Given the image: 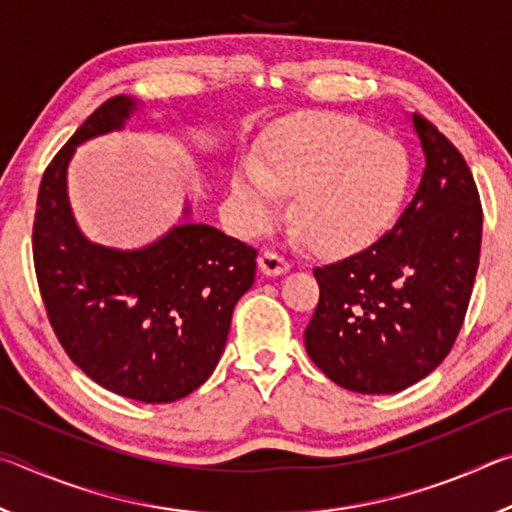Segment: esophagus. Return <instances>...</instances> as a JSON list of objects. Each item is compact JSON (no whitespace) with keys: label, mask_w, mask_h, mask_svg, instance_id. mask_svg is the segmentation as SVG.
<instances>
[{"label":"esophagus","mask_w":512,"mask_h":512,"mask_svg":"<svg viewBox=\"0 0 512 512\" xmlns=\"http://www.w3.org/2000/svg\"><path fill=\"white\" fill-rule=\"evenodd\" d=\"M259 268H262L264 275L275 277V275L287 273L289 268H291V264L282 255L273 253V250H264V253L259 255Z\"/></svg>","instance_id":"esophagus-1"}]
</instances>
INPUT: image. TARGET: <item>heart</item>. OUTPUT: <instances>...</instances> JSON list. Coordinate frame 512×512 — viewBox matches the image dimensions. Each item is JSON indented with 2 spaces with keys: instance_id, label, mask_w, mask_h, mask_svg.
<instances>
[{
  "instance_id": "b5f03b06",
  "label": "heart",
  "mask_w": 512,
  "mask_h": 512,
  "mask_svg": "<svg viewBox=\"0 0 512 512\" xmlns=\"http://www.w3.org/2000/svg\"><path fill=\"white\" fill-rule=\"evenodd\" d=\"M409 183L411 162L400 142L361 121L325 117L277 137L264 169L241 164L232 194L253 230L277 219L280 196L298 194L293 221L309 246L348 255L384 235Z\"/></svg>"
}]
</instances>
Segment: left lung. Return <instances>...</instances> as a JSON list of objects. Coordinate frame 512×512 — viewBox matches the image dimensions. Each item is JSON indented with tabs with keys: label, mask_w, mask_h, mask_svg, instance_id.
Masks as SVG:
<instances>
[{
	"label": "left lung",
	"mask_w": 512,
	"mask_h": 512,
	"mask_svg": "<svg viewBox=\"0 0 512 512\" xmlns=\"http://www.w3.org/2000/svg\"><path fill=\"white\" fill-rule=\"evenodd\" d=\"M422 180L375 244L314 268L318 307L305 348L325 375L363 395L397 393L436 370L470 305L481 253V201L456 146L420 115Z\"/></svg>",
	"instance_id": "1"
}]
</instances>
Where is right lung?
I'll return each instance as SVG.
<instances>
[{"mask_svg": "<svg viewBox=\"0 0 512 512\" xmlns=\"http://www.w3.org/2000/svg\"><path fill=\"white\" fill-rule=\"evenodd\" d=\"M140 101L108 99L42 176L33 262L49 323L67 357L99 386L146 404L183 400L212 375L232 309L253 287L257 250L183 221L149 246L121 250L83 235L67 198L76 146L121 131Z\"/></svg>", "mask_w": 512, "mask_h": 512, "instance_id": "right-lung-1", "label": "right lung"}]
</instances>
